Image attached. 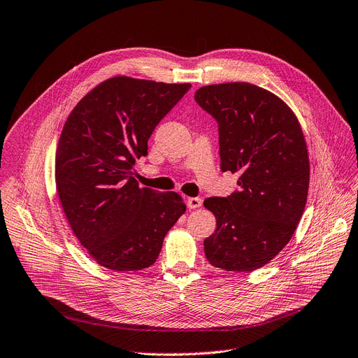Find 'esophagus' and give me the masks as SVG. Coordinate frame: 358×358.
Returning <instances> with one entry per match:
<instances>
[{"mask_svg":"<svg viewBox=\"0 0 358 358\" xmlns=\"http://www.w3.org/2000/svg\"><path fill=\"white\" fill-rule=\"evenodd\" d=\"M201 203H203V201H201L200 197H189L187 199V206L190 209H197L201 206Z\"/></svg>","mask_w":358,"mask_h":358,"instance_id":"obj_1","label":"esophagus"}]
</instances>
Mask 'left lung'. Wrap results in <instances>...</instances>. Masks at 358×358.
I'll return each instance as SVG.
<instances>
[{"mask_svg":"<svg viewBox=\"0 0 358 358\" xmlns=\"http://www.w3.org/2000/svg\"><path fill=\"white\" fill-rule=\"evenodd\" d=\"M194 99L217 121L221 169L238 176L231 196L203 201L216 217L205 255L215 268L252 272L282 250L301 220L310 180L306 138L291 108L256 85H209Z\"/></svg>","mask_w":358,"mask_h":358,"instance_id":"left-lung-1","label":"left lung"}]
</instances>
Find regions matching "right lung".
Returning a JSON list of instances; mask_svg holds the SVG:
<instances>
[{
  "label": "right lung",
  "mask_w": 358,
  "mask_h": 358,
  "mask_svg": "<svg viewBox=\"0 0 358 358\" xmlns=\"http://www.w3.org/2000/svg\"><path fill=\"white\" fill-rule=\"evenodd\" d=\"M192 87L111 77L67 117L55 152V185L77 240L101 266L136 272L157 262L166 232L185 212L174 192L138 187L136 159L158 122Z\"/></svg>",
  "instance_id": "obj_1"
}]
</instances>
